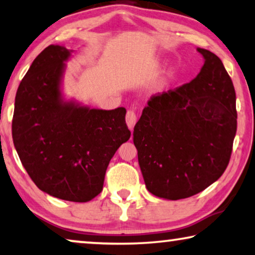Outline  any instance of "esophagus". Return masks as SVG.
I'll return each instance as SVG.
<instances>
[{"label": "esophagus", "instance_id": "34e87169", "mask_svg": "<svg viewBox=\"0 0 255 255\" xmlns=\"http://www.w3.org/2000/svg\"><path fill=\"white\" fill-rule=\"evenodd\" d=\"M125 120H127V124L130 130H133L134 125L136 123V115L133 110H128L127 113V117H125Z\"/></svg>", "mask_w": 255, "mask_h": 255}]
</instances>
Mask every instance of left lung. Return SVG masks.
Returning <instances> with one entry per match:
<instances>
[{
    "label": "left lung",
    "instance_id": "1",
    "mask_svg": "<svg viewBox=\"0 0 255 255\" xmlns=\"http://www.w3.org/2000/svg\"><path fill=\"white\" fill-rule=\"evenodd\" d=\"M197 50L205 61L198 76L152 95L133 131L147 190L167 200L192 197L216 182L237 131L232 80L215 54Z\"/></svg>",
    "mask_w": 255,
    "mask_h": 255
}]
</instances>
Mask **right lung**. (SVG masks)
Returning <instances> with one entry per match:
<instances>
[{"label": "right lung", "mask_w": 255, "mask_h": 255, "mask_svg": "<svg viewBox=\"0 0 255 255\" xmlns=\"http://www.w3.org/2000/svg\"><path fill=\"white\" fill-rule=\"evenodd\" d=\"M73 50L50 45L40 53L17 90L12 139L25 170L51 197L87 202L100 193L106 170L131 132L127 109H95L62 92Z\"/></svg>", "instance_id": "right-lung-1"}]
</instances>
